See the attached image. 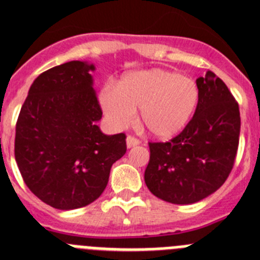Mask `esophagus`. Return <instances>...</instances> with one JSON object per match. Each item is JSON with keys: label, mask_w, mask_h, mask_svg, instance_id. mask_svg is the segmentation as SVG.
<instances>
[{"label": "esophagus", "mask_w": 260, "mask_h": 260, "mask_svg": "<svg viewBox=\"0 0 260 260\" xmlns=\"http://www.w3.org/2000/svg\"><path fill=\"white\" fill-rule=\"evenodd\" d=\"M140 144V140L137 139V138L132 137V135H128L127 138H126V146H127V148H133V147H137Z\"/></svg>", "instance_id": "esophagus-1"}]
</instances>
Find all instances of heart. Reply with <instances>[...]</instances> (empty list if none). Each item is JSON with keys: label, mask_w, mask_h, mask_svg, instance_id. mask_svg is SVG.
<instances>
[{"label": "heart", "mask_w": 260, "mask_h": 260, "mask_svg": "<svg viewBox=\"0 0 260 260\" xmlns=\"http://www.w3.org/2000/svg\"><path fill=\"white\" fill-rule=\"evenodd\" d=\"M199 87L192 78L170 71L130 72L117 86H106L99 103L109 122L117 128L128 126L140 108V120L151 134L169 138L182 132L199 104Z\"/></svg>", "instance_id": "1"}]
</instances>
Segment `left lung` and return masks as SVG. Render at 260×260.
Listing matches in <instances>:
<instances>
[{
    "label": "left lung",
    "instance_id": "8db88e82",
    "mask_svg": "<svg viewBox=\"0 0 260 260\" xmlns=\"http://www.w3.org/2000/svg\"><path fill=\"white\" fill-rule=\"evenodd\" d=\"M199 104L179 135L166 143H149L144 180L152 193L166 202L189 205L222 187L239 148L240 109L215 73L196 80Z\"/></svg>",
    "mask_w": 260,
    "mask_h": 260
}]
</instances>
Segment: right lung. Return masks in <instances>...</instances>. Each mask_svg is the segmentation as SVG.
Wrapping results in <instances>:
<instances>
[{
    "mask_svg": "<svg viewBox=\"0 0 260 260\" xmlns=\"http://www.w3.org/2000/svg\"><path fill=\"white\" fill-rule=\"evenodd\" d=\"M94 64L73 60L41 73L19 113L15 159L30 192L59 210L94 202L111 168L126 153V135H106L92 87Z\"/></svg>",
    "mask_w": 260,
    "mask_h": 260,
    "instance_id": "right-lung-1",
    "label": "right lung"
}]
</instances>
